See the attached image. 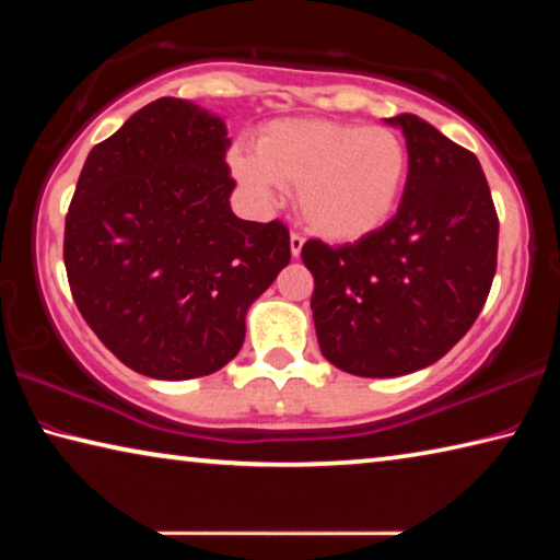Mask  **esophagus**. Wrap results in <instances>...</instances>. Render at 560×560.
Masks as SVG:
<instances>
[{"instance_id": "34e87169", "label": "esophagus", "mask_w": 560, "mask_h": 560, "mask_svg": "<svg viewBox=\"0 0 560 560\" xmlns=\"http://www.w3.org/2000/svg\"><path fill=\"white\" fill-rule=\"evenodd\" d=\"M289 244H291V254H293V257H299L301 249H303V236L293 232V234L289 236Z\"/></svg>"}]
</instances>
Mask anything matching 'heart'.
Segmentation results:
<instances>
[{
	"label": "heart",
	"instance_id": "b5f03b06",
	"mask_svg": "<svg viewBox=\"0 0 560 560\" xmlns=\"http://www.w3.org/2000/svg\"><path fill=\"white\" fill-rule=\"evenodd\" d=\"M234 177L271 205L277 185L296 189V210L316 234L353 242L390 220L410 173L405 140L390 128L326 118H287L264 126L257 155H230Z\"/></svg>",
	"mask_w": 560,
	"mask_h": 560
}]
</instances>
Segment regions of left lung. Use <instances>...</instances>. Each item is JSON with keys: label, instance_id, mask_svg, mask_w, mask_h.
<instances>
[{"label": "left lung", "instance_id": "1", "mask_svg": "<svg viewBox=\"0 0 560 560\" xmlns=\"http://www.w3.org/2000/svg\"><path fill=\"white\" fill-rule=\"evenodd\" d=\"M410 173L395 217L353 244L308 240L320 353L360 377L428 368L467 334L497 273L499 217L481 165L428 120L400 113Z\"/></svg>", "mask_w": 560, "mask_h": 560}]
</instances>
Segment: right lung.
I'll list each match as a JSON object with an SVG mask.
<instances>
[{"label":"right lung","instance_id":"add662e5","mask_svg":"<svg viewBox=\"0 0 560 560\" xmlns=\"http://www.w3.org/2000/svg\"><path fill=\"white\" fill-rule=\"evenodd\" d=\"M226 148L220 116L158 98L91 150L66 214L75 306L122 365L155 381L230 363L246 311L291 259L279 220L232 212Z\"/></svg>","mask_w":560,"mask_h":560}]
</instances>
